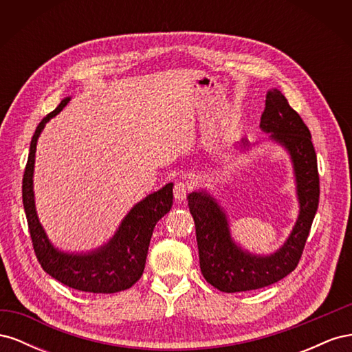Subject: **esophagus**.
Segmentation results:
<instances>
[{"label":"esophagus","instance_id":"obj_1","mask_svg":"<svg viewBox=\"0 0 352 352\" xmlns=\"http://www.w3.org/2000/svg\"><path fill=\"white\" fill-rule=\"evenodd\" d=\"M188 192H189V186L184 182H177L173 188V194L177 201H185Z\"/></svg>","mask_w":352,"mask_h":352}]
</instances>
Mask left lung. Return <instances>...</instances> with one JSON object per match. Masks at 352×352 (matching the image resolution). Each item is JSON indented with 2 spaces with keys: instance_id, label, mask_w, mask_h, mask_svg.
Listing matches in <instances>:
<instances>
[{
  "instance_id": "8db88e82",
  "label": "left lung",
  "mask_w": 352,
  "mask_h": 352,
  "mask_svg": "<svg viewBox=\"0 0 352 352\" xmlns=\"http://www.w3.org/2000/svg\"><path fill=\"white\" fill-rule=\"evenodd\" d=\"M260 127L269 135L267 141L282 146L291 160L298 216L283 245L270 254H255L233 238L228 211L220 201L207 189L192 190L188 206L195 221L201 273L221 292L260 289L294 272L318 207L320 186L311 133L278 88L265 95ZM238 144L250 146L247 138Z\"/></svg>"
}]
</instances>
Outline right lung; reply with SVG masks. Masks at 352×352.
Segmentation results:
<instances>
[{
  "mask_svg": "<svg viewBox=\"0 0 352 352\" xmlns=\"http://www.w3.org/2000/svg\"><path fill=\"white\" fill-rule=\"evenodd\" d=\"M66 97L58 107L42 120L30 142L29 158L23 176V207L36 258L51 278L73 289L94 294L126 291L141 279L145 269L148 247L157 221L173 206V184L151 192L127 211L114 235L89 251H63L52 243L41 225L34 190L35 154L38 140L45 124L69 104Z\"/></svg>",
  "mask_w": 352,
  "mask_h": 352,
  "instance_id": "obj_1",
  "label": "right lung"
}]
</instances>
